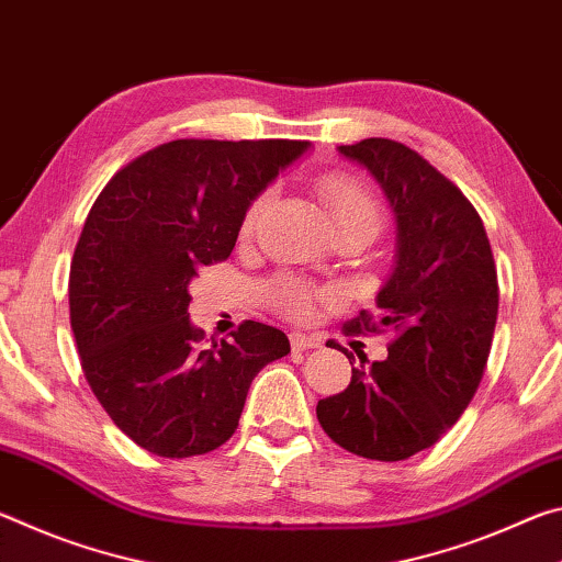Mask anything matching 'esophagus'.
<instances>
[{
	"instance_id": "obj_1",
	"label": "esophagus",
	"mask_w": 562,
	"mask_h": 562,
	"mask_svg": "<svg viewBox=\"0 0 562 562\" xmlns=\"http://www.w3.org/2000/svg\"><path fill=\"white\" fill-rule=\"evenodd\" d=\"M290 345H292V351H307V349H317L319 339L307 337V335H290Z\"/></svg>"
}]
</instances>
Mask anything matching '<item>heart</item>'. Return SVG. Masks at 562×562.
<instances>
[{
  "instance_id": "1",
  "label": "heart",
  "mask_w": 562,
  "mask_h": 562,
  "mask_svg": "<svg viewBox=\"0 0 562 562\" xmlns=\"http://www.w3.org/2000/svg\"><path fill=\"white\" fill-rule=\"evenodd\" d=\"M317 193L322 198V203L327 205V211L331 215L335 225L341 223H351V221H374L379 225V211L374 198L369 195L367 188H361L357 180H351L347 176L339 173H327L317 178ZM270 193H262L252 201V205L247 207V213L243 217V233H252V227L258 225L260 215L268 207ZM274 297L282 304L284 310L290 312L292 317H302L307 315L310 307V292L302 288L297 282H284L274 290Z\"/></svg>"
}]
</instances>
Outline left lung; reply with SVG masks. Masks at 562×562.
<instances>
[{"instance_id": "obj_1", "label": "left lung", "mask_w": 562, "mask_h": 562, "mask_svg": "<svg viewBox=\"0 0 562 562\" xmlns=\"http://www.w3.org/2000/svg\"><path fill=\"white\" fill-rule=\"evenodd\" d=\"M337 150L376 180L394 213V270L376 294V325L398 337L384 361L351 367L345 392L319 398L317 418L341 449L404 461L439 441L481 384L498 317L496 265L475 207L416 150L389 138ZM376 325L361 312L351 329Z\"/></svg>"}]
</instances>
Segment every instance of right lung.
Returning a JSON list of instances; mask_svg holds the SVG:
<instances>
[{"instance_id": "obj_1", "label": "right lung", "mask_w": 562, "mask_h": 562, "mask_svg": "<svg viewBox=\"0 0 562 562\" xmlns=\"http://www.w3.org/2000/svg\"><path fill=\"white\" fill-rule=\"evenodd\" d=\"M307 140H170L121 168L76 243L69 310L81 369L113 424L166 459L223 446L260 369L290 351L247 319L205 341L188 317L201 265L233 252L247 207Z\"/></svg>"}]
</instances>
